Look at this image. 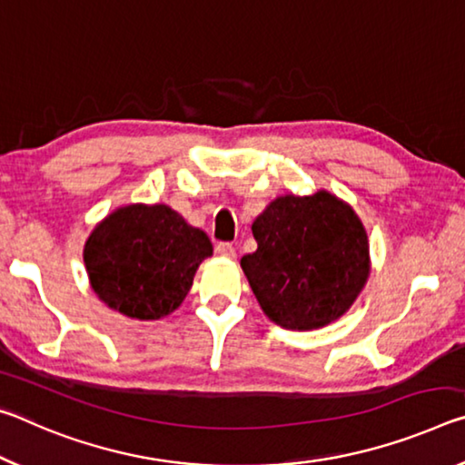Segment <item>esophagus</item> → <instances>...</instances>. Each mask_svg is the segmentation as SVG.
<instances>
[{"label":"esophagus","instance_id":"1","mask_svg":"<svg viewBox=\"0 0 465 465\" xmlns=\"http://www.w3.org/2000/svg\"><path fill=\"white\" fill-rule=\"evenodd\" d=\"M216 253L220 257H226V260H234V255H237V249H234L232 242H218Z\"/></svg>","mask_w":465,"mask_h":465}]
</instances>
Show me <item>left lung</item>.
<instances>
[{
  "label": "left lung",
  "mask_w": 465,
  "mask_h": 465,
  "mask_svg": "<svg viewBox=\"0 0 465 465\" xmlns=\"http://www.w3.org/2000/svg\"><path fill=\"white\" fill-rule=\"evenodd\" d=\"M251 231L257 249L241 268L262 311L280 327L307 331L336 322L367 284V228L352 205L325 189L276 197Z\"/></svg>",
  "instance_id": "8db88e82"
}]
</instances>
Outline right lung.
Listing matches in <instances>:
<instances>
[{
	"instance_id": "1",
	"label": "right lung",
	"mask_w": 465,
	"mask_h": 465,
	"mask_svg": "<svg viewBox=\"0 0 465 465\" xmlns=\"http://www.w3.org/2000/svg\"><path fill=\"white\" fill-rule=\"evenodd\" d=\"M212 242L164 203H129L94 226L84 245L90 286L117 313L156 322L185 301Z\"/></svg>"
}]
</instances>
